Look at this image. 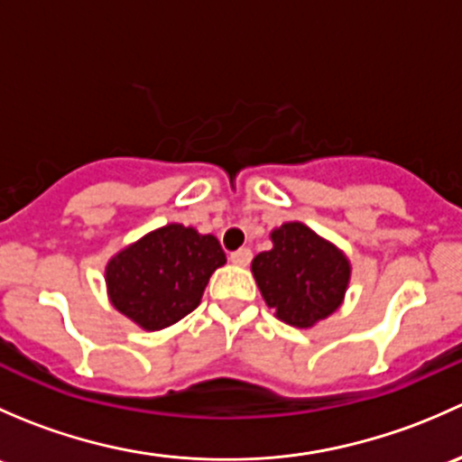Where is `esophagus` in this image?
<instances>
[{
    "mask_svg": "<svg viewBox=\"0 0 462 462\" xmlns=\"http://www.w3.org/2000/svg\"><path fill=\"white\" fill-rule=\"evenodd\" d=\"M250 259H253V253H250L248 248H241V250H236V253L230 254V261L236 265H248Z\"/></svg>",
    "mask_w": 462,
    "mask_h": 462,
    "instance_id": "34e87169",
    "label": "esophagus"
}]
</instances>
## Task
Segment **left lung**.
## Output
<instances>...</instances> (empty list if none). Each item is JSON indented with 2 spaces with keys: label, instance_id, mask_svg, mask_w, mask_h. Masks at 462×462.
Instances as JSON below:
<instances>
[{
  "label": "left lung",
  "instance_id": "8db88e82",
  "mask_svg": "<svg viewBox=\"0 0 462 462\" xmlns=\"http://www.w3.org/2000/svg\"><path fill=\"white\" fill-rule=\"evenodd\" d=\"M273 248L253 259L254 282L274 318L313 328L330 318L346 297L351 261L333 241L301 221H286L270 232Z\"/></svg>",
  "mask_w": 462,
  "mask_h": 462
}]
</instances>
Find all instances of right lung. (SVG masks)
I'll list each match as a JSON object with an SVG mask.
<instances>
[{
  "label": "right lung",
  "instance_id": "right-lung-1",
  "mask_svg": "<svg viewBox=\"0 0 462 462\" xmlns=\"http://www.w3.org/2000/svg\"><path fill=\"white\" fill-rule=\"evenodd\" d=\"M221 265L226 253L217 236L167 223L106 261V295L138 328L162 330L201 304L209 277Z\"/></svg>",
  "mask_w": 462,
  "mask_h": 462
}]
</instances>
